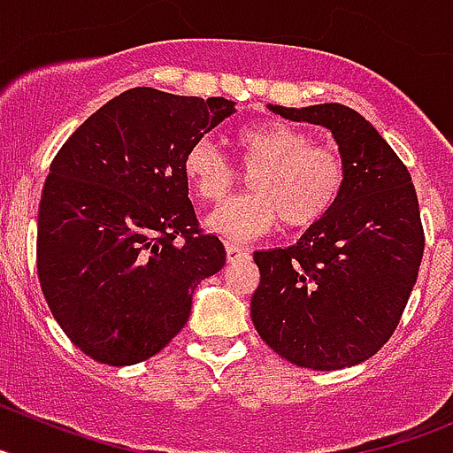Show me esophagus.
Segmentation results:
<instances>
[{
  "label": "esophagus",
  "mask_w": 453,
  "mask_h": 453,
  "mask_svg": "<svg viewBox=\"0 0 453 453\" xmlns=\"http://www.w3.org/2000/svg\"><path fill=\"white\" fill-rule=\"evenodd\" d=\"M245 256H250V250H247V247L235 245V242H226V261L235 263L240 261V258H245Z\"/></svg>",
  "instance_id": "1"
}]
</instances>
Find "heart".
<instances>
[{"instance_id":"obj_1","label":"heart","mask_w":453,"mask_h":453,"mask_svg":"<svg viewBox=\"0 0 453 453\" xmlns=\"http://www.w3.org/2000/svg\"><path fill=\"white\" fill-rule=\"evenodd\" d=\"M251 192L208 215L206 229L229 240H250L279 222L290 231L318 224L345 190V158L334 147L313 145L306 131L279 119L240 127L234 134ZM183 177L202 202L219 203L238 183V172L213 140H195L183 154Z\"/></svg>"}]
</instances>
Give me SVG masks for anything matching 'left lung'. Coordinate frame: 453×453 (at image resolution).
I'll use <instances>...</instances> for the list:
<instances>
[{
  "instance_id": "1",
  "label": "left lung",
  "mask_w": 453,
  "mask_h": 453,
  "mask_svg": "<svg viewBox=\"0 0 453 453\" xmlns=\"http://www.w3.org/2000/svg\"><path fill=\"white\" fill-rule=\"evenodd\" d=\"M270 111L326 127L345 158L347 181L334 211L297 245L256 251L261 283L251 297V322L295 365H358L395 334L418 281L424 229L415 186L402 158L354 108Z\"/></svg>"
}]
</instances>
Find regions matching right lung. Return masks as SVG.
<instances>
[{
    "instance_id": "right-lung-1",
    "label": "right lung",
    "mask_w": 453,
    "mask_h": 453,
    "mask_svg": "<svg viewBox=\"0 0 453 453\" xmlns=\"http://www.w3.org/2000/svg\"><path fill=\"white\" fill-rule=\"evenodd\" d=\"M235 113L224 97L131 88L92 113L51 161L38 211V279L86 356L134 365L186 326L192 292L226 263L199 229L183 154Z\"/></svg>"
}]
</instances>
